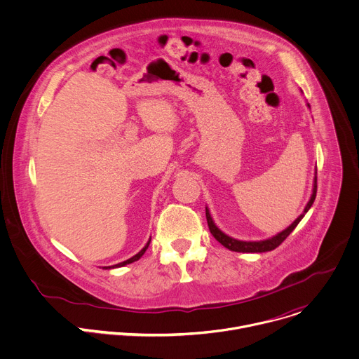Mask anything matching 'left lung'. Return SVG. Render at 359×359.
Returning <instances> with one entry per match:
<instances>
[{
  "mask_svg": "<svg viewBox=\"0 0 359 359\" xmlns=\"http://www.w3.org/2000/svg\"><path fill=\"white\" fill-rule=\"evenodd\" d=\"M310 108V105H309ZM316 196H317V176L314 179V189H313V196L310 198V201L306 203V206L304 209V213L301 216H298L297 220H294V223L287 227L285 230H283L281 233H278L277 236L271 237V238H267V240H262V241H241V240H236L227 234H224L213 222L210 213H209V209L206 208V219H208V224H209V230L210 233L213 234V237L220 243L223 244L226 248L231 250V251H238V252H264V251H271L274 248H277L288 236L290 233L298 226V223L301 222V219L305 216V213L310 210V208L313 206V203L316 200Z\"/></svg>",
  "mask_w": 359,
  "mask_h": 359,
  "instance_id": "8db88e82",
  "label": "left lung"
}]
</instances>
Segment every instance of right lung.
<instances>
[{"mask_svg":"<svg viewBox=\"0 0 359 359\" xmlns=\"http://www.w3.org/2000/svg\"><path fill=\"white\" fill-rule=\"evenodd\" d=\"M149 244H150V240L147 241V244L136 254V255H133V257L132 259H129V260H126V262H122V263H119V264H115V266H112V267H105V269H116V267H123V266H126V264H130V263H133V262H137L140 257H142V255L144 254V251L147 250V247H149Z\"/></svg>","mask_w":359,"mask_h":359,"instance_id":"1","label":"right lung"}]
</instances>
